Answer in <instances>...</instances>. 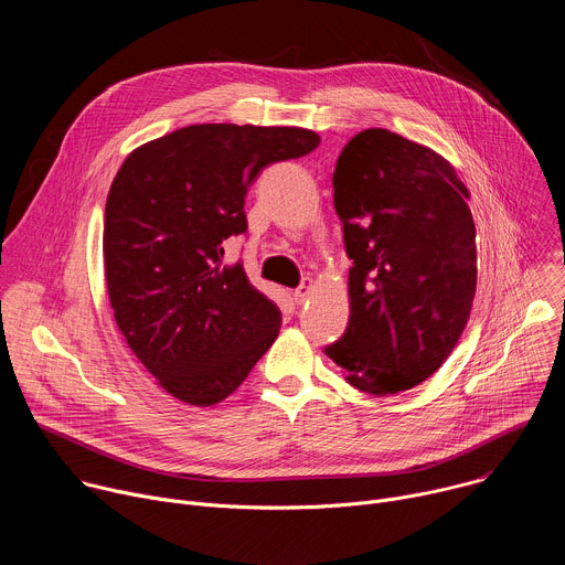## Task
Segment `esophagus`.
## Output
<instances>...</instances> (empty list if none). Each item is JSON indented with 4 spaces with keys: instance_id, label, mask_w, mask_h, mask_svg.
<instances>
[{
    "instance_id": "34e87169",
    "label": "esophagus",
    "mask_w": 565,
    "mask_h": 565,
    "mask_svg": "<svg viewBox=\"0 0 565 565\" xmlns=\"http://www.w3.org/2000/svg\"><path fill=\"white\" fill-rule=\"evenodd\" d=\"M310 290H312V284H310V279H306V281H301V286L297 288V290H292V301L297 303V306H301L306 299H308V295H310Z\"/></svg>"
}]
</instances>
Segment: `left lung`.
Wrapping results in <instances>:
<instances>
[{
    "label": "left lung",
    "instance_id": "obj_1",
    "mask_svg": "<svg viewBox=\"0 0 565 565\" xmlns=\"http://www.w3.org/2000/svg\"><path fill=\"white\" fill-rule=\"evenodd\" d=\"M351 315L324 353L366 393L425 382L451 355L476 292L469 192L443 156L386 129H364L333 172Z\"/></svg>",
    "mask_w": 565,
    "mask_h": 565
}]
</instances>
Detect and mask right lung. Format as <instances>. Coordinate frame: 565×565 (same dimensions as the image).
I'll return each mask as SVG.
<instances>
[{
	"label": "right lung",
	"mask_w": 565,
	"mask_h": 565,
	"mask_svg": "<svg viewBox=\"0 0 565 565\" xmlns=\"http://www.w3.org/2000/svg\"><path fill=\"white\" fill-rule=\"evenodd\" d=\"M299 127L192 125L127 156L105 207V275L116 324L174 397L210 407L248 377L281 312L223 266V241L248 232L244 201L273 163L310 153Z\"/></svg>",
	"instance_id": "obj_1"
}]
</instances>
